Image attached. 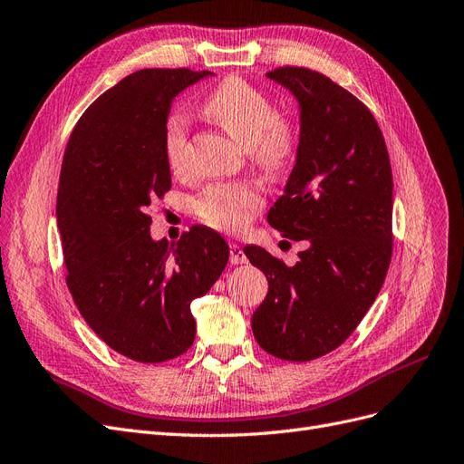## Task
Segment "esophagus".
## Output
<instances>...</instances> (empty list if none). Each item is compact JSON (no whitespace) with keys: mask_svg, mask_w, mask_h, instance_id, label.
I'll return each instance as SVG.
<instances>
[{"mask_svg":"<svg viewBox=\"0 0 464 464\" xmlns=\"http://www.w3.org/2000/svg\"><path fill=\"white\" fill-rule=\"evenodd\" d=\"M229 262H231V266H241V264H246V262H248L246 254L243 252V248L238 246L237 243H231V245H229Z\"/></svg>","mask_w":464,"mask_h":464,"instance_id":"1","label":"esophagus"}]
</instances>
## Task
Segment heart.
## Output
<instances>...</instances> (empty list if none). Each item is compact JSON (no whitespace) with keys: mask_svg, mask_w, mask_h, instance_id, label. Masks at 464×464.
I'll return each instance as SVG.
<instances>
[{"mask_svg":"<svg viewBox=\"0 0 464 464\" xmlns=\"http://www.w3.org/2000/svg\"><path fill=\"white\" fill-rule=\"evenodd\" d=\"M204 112L248 149L252 160L267 171L286 168L298 150V130L277 114L273 101L243 78H227L206 97ZM187 120L171 114L164 126L168 166L181 171L187 149ZM264 202L260 187L252 181H229L206 187L193 200L195 214L221 231H238Z\"/></svg>","mask_w":464,"mask_h":464,"instance_id":"obj_1","label":"heart"}]
</instances>
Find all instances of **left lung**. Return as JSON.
<instances>
[{
	"label": "left lung",
	"mask_w": 464,
	"mask_h": 464,
	"mask_svg": "<svg viewBox=\"0 0 464 464\" xmlns=\"http://www.w3.org/2000/svg\"><path fill=\"white\" fill-rule=\"evenodd\" d=\"M295 95L300 143L271 227L305 241L295 266L246 245L267 277L252 315L258 344L286 362L336 350L367 314L392 258L393 181L382 131L362 101L310 68L266 74Z\"/></svg>",
	"instance_id": "left-lung-1"
}]
</instances>
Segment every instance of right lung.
<instances>
[{
  "label": "right lung",
  "instance_id": "obj_1",
  "mask_svg": "<svg viewBox=\"0 0 464 464\" xmlns=\"http://www.w3.org/2000/svg\"><path fill=\"white\" fill-rule=\"evenodd\" d=\"M214 76L143 68L107 90L68 140L57 193L66 285L93 333L140 363H160L195 342L191 302L226 269L229 246L195 226L178 243L150 237L154 198L171 187L164 126L171 101Z\"/></svg>",
  "mask_w": 464,
  "mask_h": 464
}]
</instances>
